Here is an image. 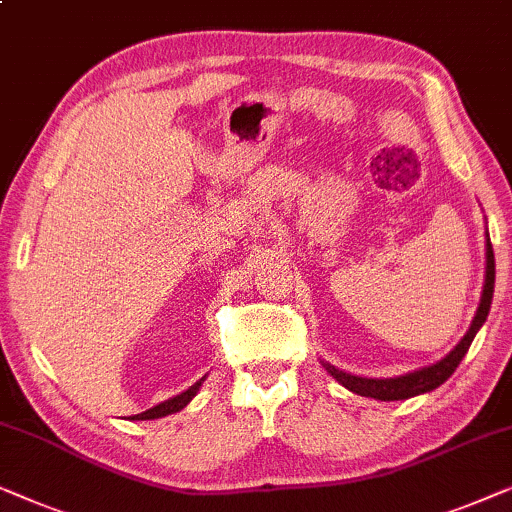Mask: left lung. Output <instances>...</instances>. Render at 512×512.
<instances>
[{
    "mask_svg": "<svg viewBox=\"0 0 512 512\" xmlns=\"http://www.w3.org/2000/svg\"><path fill=\"white\" fill-rule=\"evenodd\" d=\"M492 294H494V250H492V241H489V236H487V276H485V287H482L480 306H478V311H475L471 329L466 331V336L455 345V350H452L448 357H443L441 362H436L431 366H424V369H420V371L406 373V376H399V378H385V380L350 376V373L338 371L336 366H331L327 362H325V369L345 387V390L355 392V394H359V397H371L378 401L410 399V397H417V394L436 390L438 385H443L445 380L455 373L459 362H462L466 352H469L475 334H478L482 322L487 320L489 306H492Z\"/></svg>",
    "mask_w": 512,
    "mask_h": 512,
    "instance_id": "obj_1",
    "label": "left lung"
}]
</instances>
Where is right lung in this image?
I'll use <instances>...</instances> for the list:
<instances>
[{
  "label": "right lung",
  "mask_w": 512,
  "mask_h": 512,
  "mask_svg": "<svg viewBox=\"0 0 512 512\" xmlns=\"http://www.w3.org/2000/svg\"><path fill=\"white\" fill-rule=\"evenodd\" d=\"M204 380V378H201ZM201 380L199 383H194L190 390H185L183 394H178V397L174 399H167L162 403H157V406H153L150 410H146V413H139V415H132V420H155V417H164V415H171V413H178V410H183L187 403L192 401L194 394H197V390L201 387Z\"/></svg>",
  "instance_id": "add662e5"
}]
</instances>
